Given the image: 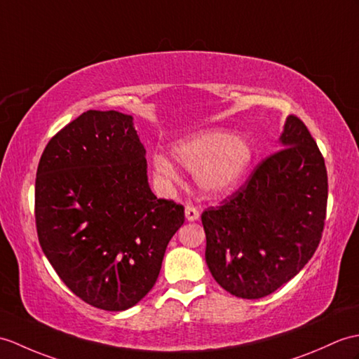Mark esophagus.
Wrapping results in <instances>:
<instances>
[{
	"label": "esophagus",
	"mask_w": 359,
	"mask_h": 359,
	"mask_svg": "<svg viewBox=\"0 0 359 359\" xmlns=\"http://www.w3.org/2000/svg\"><path fill=\"white\" fill-rule=\"evenodd\" d=\"M185 217H187V220L188 222H196V220H198V217H200V212H198V210L196 206H187L185 208Z\"/></svg>",
	"instance_id": "esophagus-1"
}]
</instances>
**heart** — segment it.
Listing matches in <instances>:
<instances>
[{
    "mask_svg": "<svg viewBox=\"0 0 359 359\" xmlns=\"http://www.w3.org/2000/svg\"><path fill=\"white\" fill-rule=\"evenodd\" d=\"M172 156L183 168L197 171V182L208 193L220 194L234 189L245 177L252 162V148L241 136H231L222 130H206L176 142ZM156 176L174 182L179 171L162 154L153 157Z\"/></svg>",
    "mask_w": 359,
    "mask_h": 359,
    "instance_id": "1",
    "label": "heart"
}]
</instances>
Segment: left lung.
Listing matches in <instances>:
<instances>
[{"label":"left lung","instance_id":"left-lung-1","mask_svg":"<svg viewBox=\"0 0 359 359\" xmlns=\"http://www.w3.org/2000/svg\"><path fill=\"white\" fill-rule=\"evenodd\" d=\"M280 148L222 206L202 214L208 268L238 298L275 292L304 268L321 240L327 208L324 157L297 116L286 119Z\"/></svg>","mask_w":359,"mask_h":359}]
</instances>
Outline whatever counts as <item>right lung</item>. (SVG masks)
I'll list each match as a JSON object with an SVG mask.
<instances>
[{
    "mask_svg": "<svg viewBox=\"0 0 359 359\" xmlns=\"http://www.w3.org/2000/svg\"><path fill=\"white\" fill-rule=\"evenodd\" d=\"M35 219L65 286L97 309L119 312L153 289L185 210L153 194L133 116L88 110L41 156Z\"/></svg>",
    "mask_w": 359,
    "mask_h": 359,
    "instance_id": "right-lung-1",
    "label": "right lung"
}]
</instances>
